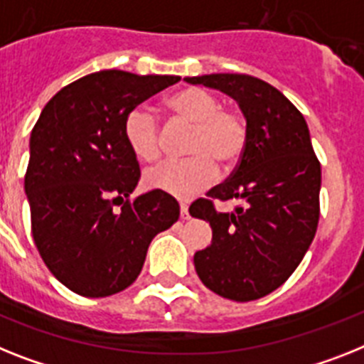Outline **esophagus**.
Segmentation results:
<instances>
[{
  "mask_svg": "<svg viewBox=\"0 0 364 364\" xmlns=\"http://www.w3.org/2000/svg\"><path fill=\"white\" fill-rule=\"evenodd\" d=\"M179 209H181V218L187 220L188 218V205H187V203H181V205H179Z\"/></svg>",
  "mask_w": 364,
  "mask_h": 364,
  "instance_id": "34e87169",
  "label": "esophagus"
}]
</instances>
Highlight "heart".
Returning a JSON list of instances; mask_svg holds the SVG:
<instances>
[{"label":"heart","mask_w":364,"mask_h":364,"mask_svg":"<svg viewBox=\"0 0 364 364\" xmlns=\"http://www.w3.org/2000/svg\"><path fill=\"white\" fill-rule=\"evenodd\" d=\"M168 111L177 120L192 125L185 161L161 164L146 172V185L176 198H192L205 187L220 170H231L239 163L248 144V125L235 109L222 107L218 96L201 87L183 88L166 100ZM124 136L136 159L154 163L161 157V131L148 107H135L124 120Z\"/></svg>","instance_id":"heart-1"}]
</instances>
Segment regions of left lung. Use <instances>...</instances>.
<instances>
[{
    "instance_id": "obj_1",
    "label": "left lung",
    "mask_w": 364,
    "mask_h": 364,
    "mask_svg": "<svg viewBox=\"0 0 364 364\" xmlns=\"http://www.w3.org/2000/svg\"><path fill=\"white\" fill-rule=\"evenodd\" d=\"M185 81L233 97L248 125V144L231 177L188 209L213 229L209 246L194 253V267L201 283L218 296L259 300L291 277L316 233L322 172L309 127L262 79L210 73ZM213 199H240L243 205L218 213Z\"/></svg>"
}]
</instances>
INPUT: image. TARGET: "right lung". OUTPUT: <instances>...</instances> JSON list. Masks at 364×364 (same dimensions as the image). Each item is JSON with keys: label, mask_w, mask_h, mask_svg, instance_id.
Returning <instances> with one entry per match:
<instances>
[{"label": "right lung", "mask_w": 364, "mask_h": 364, "mask_svg": "<svg viewBox=\"0 0 364 364\" xmlns=\"http://www.w3.org/2000/svg\"><path fill=\"white\" fill-rule=\"evenodd\" d=\"M181 77L102 70L60 88L29 139L26 194L42 261L75 294L103 298L139 277L154 237L179 218L163 191L129 200L140 166L124 136L131 109Z\"/></svg>", "instance_id": "obj_1"}]
</instances>
